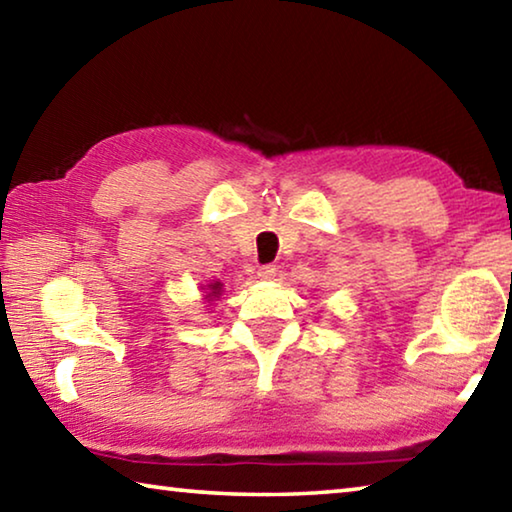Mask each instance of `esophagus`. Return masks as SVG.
<instances>
[{
  "label": "esophagus",
  "instance_id": "esophagus-1",
  "mask_svg": "<svg viewBox=\"0 0 512 512\" xmlns=\"http://www.w3.org/2000/svg\"><path fill=\"white\" fill-rule=\"evenodd\" d=\"M257 277H259V280H273V277H275V266H271V264L259 266Z\"/></svg>",
  "mask_w": 512,
  "mask_h": 512
}]
</instances>
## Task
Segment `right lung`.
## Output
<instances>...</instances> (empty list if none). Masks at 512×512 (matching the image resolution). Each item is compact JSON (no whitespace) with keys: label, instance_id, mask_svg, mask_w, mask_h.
Segmentation results:
<instances>
[{"label":"right lung","instance_id":"obj_1","mask_svg":"<svg viewBox=\"0 0 512 512\" xmlns=\"http://www.w3.org/2000/svg\"><path fill=\"white\" fill-rule=\"evenodd\" d=\"M221 287H223L221 282H212V284H207V296H205V300H214V298H219V296H221Z\"/></svg>","mask_w":512,"mask_h":512}]
</instances>
